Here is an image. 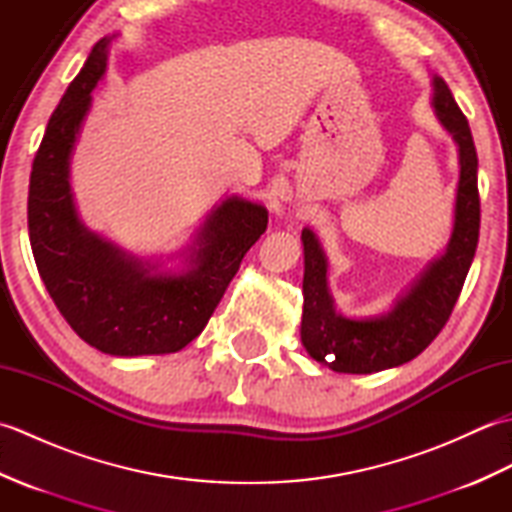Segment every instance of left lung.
Segmentation results:
<instances>
[{"mask_svg":"<svg viewBox=\"0 0 512 512\" xmlns=\"http://www.w3.org/2000/svg\"><path fill=\"white\" fill-rule=\"evenodd\" d=\"M431 107L458 145L460 178L455 189L453 228L444 253L431 259L387 312L345 317L328 286V257L317 233L303 228V314L301 343L314 361L339 374H374L416 358L449 321L480 237L477 151L471 127L442 76H431Z\"/></svg>","mask_w":512,"mask_h":512,"instance_id":"8db88e82","label":"left lung"}]
</instances>
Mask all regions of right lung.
I'll return each instance as SVG.
<instances>
[{
  "mask_svg": "<svg viewBox=\"0 0 512 512\" xmlns=\"http://www.w3.org/2000/svg\"><path fill=\"white\" fill-rule=\"evenodd\" d=\"M112 39L92 48L48 121L30 173V246L54 306L85 343L125 358L171 354L209 323L248 248L266 231L268 211L231 195L167 259L138 257L81 222L70 162Z\"/></svg>",
  "mask_w": 512,
  "mask_h": 512,
  "instance_id": "right-lung-1",
  "label": "right lung"
}]
</instances>
